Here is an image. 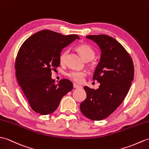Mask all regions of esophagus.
Masks as SVG:
<instances>
[{"instance_id": "1", "label": "esophagus", "mask_w": 149, "mask_h": 149, "mask_svg": "<svg viewBox=\"0 0 149 149\" xmlns=\"http://www.w3.org/2000/svg\"><path fill=\"white\" fill-rule=\"evenodd\" d=\"M73 86H74V88H75V89H79V88H82V86H79V85H78L77 84H75V83H74Z\"/></svg>"}]
</instances>
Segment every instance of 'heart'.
<instances>
[{
	"label": "heart",
	"instance_id": "obj_1",
	"mask_svg": "<svg viewBox=\"0 0 149 149\" xmlns=\"http://www.w3.org/2000/svg\"><path fill=\"white\" fill-rule=\"evenodd\" d=\"M77 49L85 61H90L93 60L95 56V53L94 50L91 47L88 46V45H80V46H77ZM68 52L69 51L68 49H66L62 51L61 53L60 57H59V60H60L61 64L63 65L65 63ZM86 75V73L84 71H71L67 74V76L69 78L78 83L82 82Z\"/></svg>",
	"mask_w": 149,
	"mask_h": 149
}]
</instances>
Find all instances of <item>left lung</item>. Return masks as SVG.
<instances>
[{
  "label": "left lung",
  "mask_w": 149,
  "mask_h": 149,
  "mask_svg": "<svg viewBox=\"0 0 149 149\" xmlns=\"http://www.w3.org/2000/svg\"><path fill=\"white\" fill-rule=\"evenodd\" d=\"M102 52L93 79L100 85L96 89L84 86L86 98L80 105L81 112L94 120L110 116L121 104L134 77L133 63L129 53L118 41L106 35L88 36Z\"/></svg>",
  "instance_id": "obj_1"
}]
</instances>
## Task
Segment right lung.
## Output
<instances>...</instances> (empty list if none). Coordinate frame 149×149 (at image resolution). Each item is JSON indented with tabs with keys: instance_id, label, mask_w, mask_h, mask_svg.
Instances as JSON below:
<instances>
[{
	"instance_id": "right-lung-1",
	"label": "right lung",
	"mask_w": 149,
	"mask_h": 149,
	"mask_svg": "<svg viewBox=\"0 0 149 149\" xmlns=\"http://www.w3.org/2000/svg\"><path fill=\"white\" fill-rule=\"evenodd\" d=\"M77 39L75 34L63 36L44 30L28 38L20 47L15 63L17 81L31 108L40 115L54 112L61 98L73 89L68 79L56 83L51 70L60 65L62 49Z\"/></svg>"
}]
</instances>
